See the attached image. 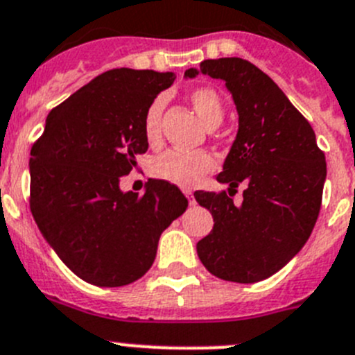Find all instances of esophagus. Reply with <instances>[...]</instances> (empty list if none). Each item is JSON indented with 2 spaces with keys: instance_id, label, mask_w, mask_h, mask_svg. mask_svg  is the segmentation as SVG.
Listing matches in <instances>:
<instances>
[{
  "instance_id": "esophagus-1",
  "label": "esophagus",
  "mask_w": 355,
  "mask_h": 355,
  "mask_svg": "<svg viewBox=\"0 0 355 355\" xmlns=\"http://www.w3.org/2000/svg\"><path fill=\"white\" fill-rule=\"evenodd\" d=\"M184 195H187V198H188V202H190V205H193L195 204V198H193V193H191L190 190H184L183 191Z\"/></svg>"
}]
</instances>
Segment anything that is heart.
Here are the masks:
<instances>
[{
  "label": "heart",
  "mask_w": 355,
  "mask_h": 355,
  "mask_svg": "<svg viewBox=\"0 0 355 355\" xmlns=\"http://www.w3.org/2000/svg\"><path fill=\"white\" fill-rule=\"evenodd\" d=\"M191 107L200 118L202 123L209 129H214L225 118V104L218 90L212 87H197L188 94ZM165 99L157 97L146 107L143 118V134L148 144L155 146L160 141L162 113H164ZM214 168V158L207 151H180L168 150L158 155L150 165L153 178L181 188H191Z\"/></svg>",
  "instance_id": "1"
}]
</instances>
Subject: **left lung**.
Masks as SVG:
<instances>
[{
  "label": "left lung",
  "instance_id": "left-lung-1",
  "mask_svg": "<svg viewBox=\"0 0 355 355\" xmlns=\"http://www.w3.org/2000/svg\"><path fill=\"white\" fill-rule=\"evenodd\" d=\"M200 71L230 90L239 132L216 180L228 193L246 184L237 208L226 191H195L214 218L212 232L198 241L200 261L223 281L251 284L268 279L291 261L309 241L322 202L326 158L306 118L259 67L239 57L207 59Z\"/></svg>",
  "mask_w": 355,
  "mask_h": 355
}]
</instances>
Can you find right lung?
<instances>
[{
  "label": "right lung",
  "instance_id": "1",
  "mask_svg": "<svg viewBox=\"0 0 355 355\" xmlns=\"http://www.w3.org/2000/svg\"><path fill=\"white\" fill-rule=\"evenodd\" d=\"M174 73L118 67L53 107L29 158L33 218L64 265L85 282L120 288L153 265L162 232L188 200L150 180L143 195L120 180L148 151L143 118Z\"/></svg>",
  "mask_w": 355,
  "mask_h": 355
}]
</instances>
